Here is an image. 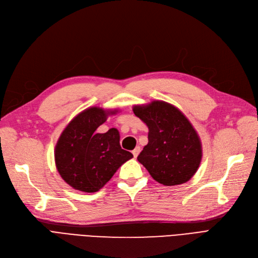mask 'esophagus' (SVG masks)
Listing matches in <instances>:
<instances>
[{"instance_id": "34e87169", "label": "esophagus", "mask_w": 258, "mask_h": 258, "mask_svg": "<svg viewBox=\"0 0 258 258\" xmlns=\"http://www.w3.org/2000/svg\"><path fill=\"white\" fill-rule=\"evenodd\" d=\"M133 155H134V157H135V158H136V157L139 155V153H140V147H137L135 150H134L133 152Z\"/></svg>"}]
</instances>
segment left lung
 <instances>
[{"label": "left lung", "mask_w": 258, "mask_h": 258, "mask_svg": "<svg viewBox=\"0 0 258 258\" xmlns=\"http://www.w3.org/2000/svg\"><path fill=\"white\" fill-rule=\"evenodd\" d=\"M133 111L149 127V143L137 157L156 181L181 184L197 172L203 148L197 132L174 105L155 100Z\"/></svg>", "instance_id": "1"}]
</instances>
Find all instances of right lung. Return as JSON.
<instances>
[{
  "label": "right lung",
  "mask_w": 258,
  "mask_h": 258,
  "mask_svg": "<svg viewBox=\"0 0 258 258\" xmlns=\"http://www.w3.org/2000/svg\"><path fill=\"white\" fill-rule=\"evenodd\" d=\"M117 109L89 107L78 114L55 144L54 161L63 180L78 191L94 193L105 185L119 167L133 158L122 150L117 128L104 134L96 130Z\"/></svg>",
  "instance_id": "right-lung-1"
}]
</instances>
